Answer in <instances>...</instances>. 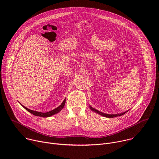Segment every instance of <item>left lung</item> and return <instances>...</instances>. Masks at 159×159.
I'll return each mask as SVG.
<instances>
[{
    "instance_id": "left-lung-1",
    "label": "left lung",
    "mask_w": 159,
    "mask_h": 159,
    "mask_svg": "<svg viewBox=\"0 0 159 159\" xmlns=\"http://www.w3.org/2000/svg\"><path fill=\"white\" fill-rule=\"evenodd\" d=\"M90 109H91L92 111H94V112H96L98 113L99 115H101V116H103L106 117V118H114V117H116V116H122V115H123L124 114H125V113H126V112H128V111H126V112H122V113H121V114H118V115H109V114H106V113L101 112L99 111L98 110H97V109H94V108L92 107L91 106H90Z\"/></svg>"
}]
</instances>
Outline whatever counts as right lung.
Instances as JSON below:
<instances>
[{
  "mask_svg": "<svg viewBox=\"0 0 159 159\" xmlns=\"http://www.w3.org/2000/svg\"><path fill=\"white\" fill-rule=\"evenodd\" d=\"M65 101H66V99H64V101H63V102L61 104V105H60L58 107L54 109L53 110H52L50 111H48L47 112H38V111H33L31 109H28L27 107H26L25 106H24L23 105H22V106L25 109H26L28 112H31V114H33V115L37 116H40V117H43V118H47V117H50L52 115H54L57 113L59 112L64 107L65 104Z\"/></svg>",
  "mask_w": 159,
  "mask_h": 159,
  "instance_id": "obj_1",
  "label": "right lung"
}]
</instances>
